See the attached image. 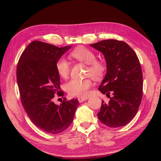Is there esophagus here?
<instances>
[{
  "label": "esophagus",
  "mask_w": 161,
  "mask_h": 161,
  "mask_svg": "<svg viewBox=\"0 0 161 161\" xmlns=\"http://www.w3.org/2000/svg\"><path fill=\"white\" fill-rule=\"evenodd\" d=\"M87 100V98H86V97H84V98H82V97H80V98H78V101H79V102H80V103H81V102H83L84 101H85V100Z\"/></svg>",
  "instance_id": "obj_1"
}]
</instances>
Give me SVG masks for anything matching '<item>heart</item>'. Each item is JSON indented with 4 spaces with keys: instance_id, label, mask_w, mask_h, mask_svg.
Returning <instances> with one entry per match:
<instances>
[{
    "instance_id": "1",
    "label": "heart",
    "mask_w": 161,
    "mask_h": 161,
    "mask_svg": "<svg viewBox=\"0 0 161 161\" xmlns=\"http://www.w3.org/2000/svg\"><path fill=\"white\" fill-rule=\"evenodd\" d=\"M72 57L88 65L87 75L99 80L104 75L107 66L102 61L96 60L95 54L86 47H77L71 53ZM56 69L58 74L61 77H66L70 72V64L64 57L57 60ZM92 81L90 79H72L66 84V89L71 96L85 97L89 94V90L92 86Z\"/></svg>"
}]
</instances>
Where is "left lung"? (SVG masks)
Returning a JSON list of instances; mask_svg holds the SVG:
<instances>
[{
  "instance_id": "left-lung-1",
  "label": "left lung",
  "mask_w": 161,
  "mask_h": 161,
  "mask_svg": "<svg viewBox=\"0 0 161 161\" xmlns=\"http://www.w3.org/2000/svg\"><path fill=\"white\" fill-rule=\"evenodd\" d=\"M90 46L103 54L107 62V74L98 90L110 100L108 103L102 100L97 117L109 127L125 126L135 117L142 97V73L138 58L122 41L103 40Z\"/></svg>"
}]
</instances>
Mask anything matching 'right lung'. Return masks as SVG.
Returning <instances> with one entry per match:
<instances>
[{"label":"right lung","instance_id":"1","mask_svg":"<svg viewBox=\"0 0 161 161\" xmlns=\"http://www.w3.org/2000/svg\"><path fill=\"white\" fill-rule=\"evenodd\" d=\"M71 47H59L34 41L23 51L16 68V79L23 107L32 123L48 133L66 130L73 120L77 100L60 105L53 102L54 94L63 96L56 63Z\"/></svg>","mask_w":161,"mask_h":161}]
</instances>
